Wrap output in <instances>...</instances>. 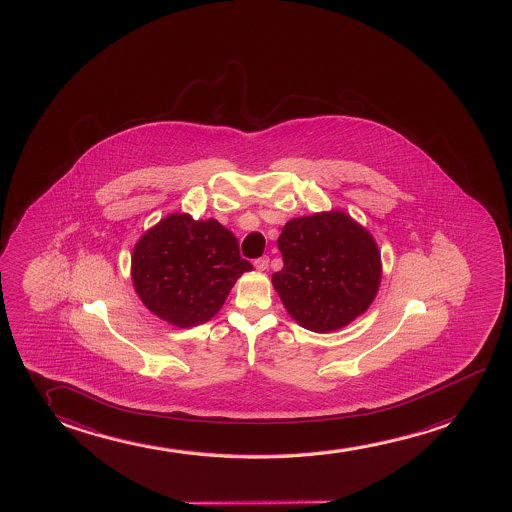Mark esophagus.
Here are the masks:
<instances>
[{
    "instance_id": "esophagus-1",
    "label": "esophagus",
    "mask_w": 512,
    "mask_h": 512,
    "mask_svg": "<svg viewBox=\"0 0 512 512\" xmlns=\"http://www.w3.org/2000/svg\"><path fill=\"white\" fill-rule=\"evenodd\" d=\"M268 265H270V258L268 256H261L258 260H254V267L258 268V270H268Z\"/></svg>"
}]
</instances>
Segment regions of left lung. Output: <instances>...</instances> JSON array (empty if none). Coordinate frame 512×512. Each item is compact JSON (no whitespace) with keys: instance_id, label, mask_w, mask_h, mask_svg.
Wrapping results in <instances>:
<instances>
[{"instance_id":"left-lung-1","label":"left lung","mask_w":512,"mask_h":512,"mask_svg":"<svg viewBox=\"0 0 512 512\" xmlns=\"http://www.w3.org/2000/svg\"><path fill=\"white\" fill-rule=\"evenodd\" d=\"M277 244L284 267L272 275V282L303 328L339 330L374 300L381 282V254L368 231L346 214L291 219Z\"/></svg>"}]
</instances>
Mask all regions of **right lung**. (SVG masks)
I'll list each match as a JSON object with an SVG mask.
<instances>
[{
    "label": "right lung",
    "instance_id": "obj_1",
    "mask_svg": "<svg viewBox=\"0 0 512 512\" xmlns=\"http://www.w3.org/2000/svg\"><path fill=\"white\" fill-rule=\"evenodd\" d=\"M252 265L216 219L173 214L140 238L131 275L145 307L168 323L189 328L216 316L238 277Z\"/></svg>",
    "mask_w": 512,
    "mask_h": 512
}]
</instances>
